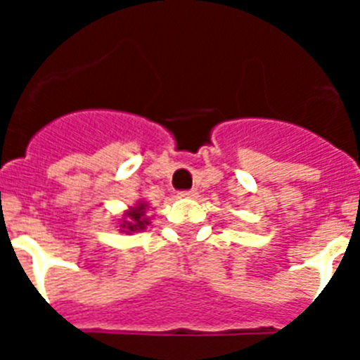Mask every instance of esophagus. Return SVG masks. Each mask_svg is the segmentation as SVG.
I'll list each match as a JSON object with an SVG mask.
<instances>
[{
  "label": "esophagus",
  "instance_id": "obj_1",
  "mask_svg": "<svg viewBox=\"0 0 360 360\" xmlns=\"http://www.w3.org/2000/svg\"><path fill=\"white\" fill-rule=\"evenodd\" d=\"M196 195H198V193H196L195 189H191V191H182V193H180V196H182V198H195Z\"/></svg>",
  "mask_w": 360,
  "mask_h": 360
}]
</instances>
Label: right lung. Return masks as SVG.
<instances>
[{
  "label": "right lung",
  "instance_id": "obj_1",
  "mask_svg": "<svg viewBox=\"0 0 360 360\" xmlns=\"http://www.w3.org/2000/svg\"><path fill=\"white\" fill-rule=\"evenodd\" d=\"M146 211H148V203L139 200V202L135 203V207H129L128 211L122 214L119 224V231L126 232V234L144 231L149 225V219H151L146 216Z\"/></svg>",
  "mask_w": 360,
  "mask_h": 360
}]
</instances>
